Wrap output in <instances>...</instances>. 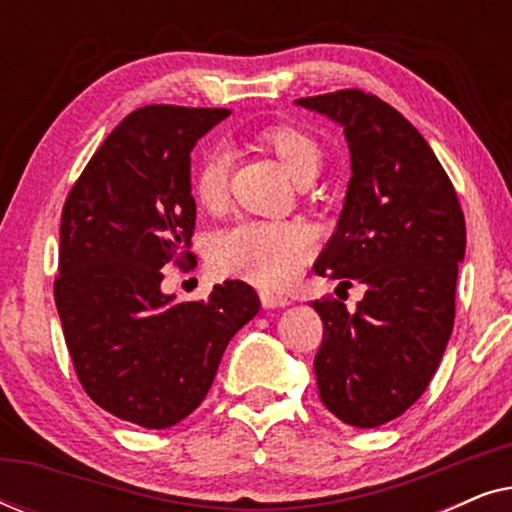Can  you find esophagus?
I'll return each instance as SVG.
<instances>
[{"instance_id": "esophagus-1", "label": "esophagus", "mask_w": 512, "mask_h": 512, "mask_svg": "<svg viewBox=\"0 0 512 512\" xmlns=\"http://www.w3.org/2000/svg\"><path fill=\"white\" fill-rule=\"evenodd\" d=\"M261 305L265 310H275V307H286L291 305V300L282 296V293H270V291H263L261 293Z\"/></svg>"}]
</instances>
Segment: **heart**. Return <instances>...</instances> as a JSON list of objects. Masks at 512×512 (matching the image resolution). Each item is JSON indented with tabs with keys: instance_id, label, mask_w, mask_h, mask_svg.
<instances>
[{
	"instance_id": "b5f03b06",
	"label": "heart",
	"mask_w": 512,
	"mask_h": 512,
	"mask_svg": "<svg viewBox=\"0 0 512 512\" xmlns=\"http://www.w3.org/2000/svg\"><path fill=\"white\" fill-rule=\"evenodd\" d=\"M256 144L277 158L286 177L296 184H310L321 167V146L305 130L293 125H270L256 135ZM228 160L219 151H205L193 163L191 191L207 212L221 209L226 200ZM314 251V240L300 223L244 221L223 230L212 242L216 272L249 279L258 286L291 282Z\"/></svg>"
}]
</instances>
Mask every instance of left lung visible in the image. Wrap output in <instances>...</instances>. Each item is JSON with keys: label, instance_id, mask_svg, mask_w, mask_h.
<instances>
[{"label": "left lung", "instance_id": "8db88e82", "mask_svg": "<svg viewBox=\"0 0 512 512\" xmlns=\"http://www.w3.org/2000/svg\"><path fill=\"white\" fill-rule=\"evenodd\" d=\"M296 104L340 123L352 158L338 228L314 272L366 289L354 312L331 298L312 303L324 321L319 396L345 424L375 429L424 394L443 359L464 212L426 139L380 97L347 88Z\"/></svg>", "mask_w": 512, "mask_h": 512}]
</instances>
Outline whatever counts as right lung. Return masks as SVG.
Instances as JSON below:
<instances>
[{"label": "right lung", "instance_id": "right-lung-1", "mask_svg": "<svg viewBox=\"0 0 512 512\" xmlns=\"http://www.w3.org/2000/svg\"><path fill=\"white\" fill-rule=\"evenodd\" d=\"M228 109L149 104L104 139L60 221L55 305L86 394L125 422L167 429L202 403L228 342L261 300L240 279L207 300L160 289L193 261L191 151Z\"/></svg>", "mask_w": 512, "mask_h": 512}]
</instances>
